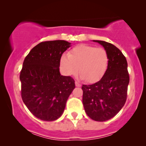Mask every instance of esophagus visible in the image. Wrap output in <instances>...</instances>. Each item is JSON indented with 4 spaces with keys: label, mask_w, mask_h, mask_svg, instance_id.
Instances as JSON below:
<instances>
[{
    "label": "esophagus",
    "mask_w": 146,
    "mask_h": 146,
    "mask_svg": "<svg viewBox=\"0 0 146 146\" xmlns=\"http://www.w3.org/2000/svg\"><path fill=\"white\" fill-rule=\"evenodd\" d=\"M75 86H76L77 87H80L81 86V84H80V83L78 82H77V81H75Z\"/></svg>",
    "instance_id": "esophagus-1"
}]
</instances>
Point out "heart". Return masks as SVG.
Returning <instances> with one entry per match:
<instances>
[{"label":"heart","mask_w":146,"mask_h":146,"mask_svg":"<svg viewBox=\"0 0 146 146\" xmlns=\"http://www.w3.org/2000/svg\"><path fill=\"white\" fill-rule=\"evenodd\" d=\"M109 56L105 48L87 44L75 46L60 58V67L66 75L73 76L78 72L81 78L88 83L100 81L105 75Z\"/></svg>","instance_id":"b5f03b06"}]
</instances>
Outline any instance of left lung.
<instances>
[{"instance_id": "left-lung-1", "label": "left lung", "mask_w": 146, "mask_h": 146, "mask_svg": "<svg viewBox=\"0 0 146 146\" xmlns=\"http://www.w3.org/2000/svg\"><path fill=\"white\" fill-rule=\"evenodd\" d=\"M98 42L109 56L108 68L100 81L83 85L82 102L85 112L93 120L105 121L115 117L126 101L129 84L128 63L121 51L115 45L102 40Z\"/></svg>"}]
</instances>
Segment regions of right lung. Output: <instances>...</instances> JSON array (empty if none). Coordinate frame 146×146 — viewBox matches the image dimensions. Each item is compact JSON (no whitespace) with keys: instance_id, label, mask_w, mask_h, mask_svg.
<instances>
[{"instance_id":"obj_1","label":"right lung","mask_w":146,"mask_h":146,"mask_svg":"<svg viewBox=\"0 0 146 146\" xmlns=\"http://www.w3.org/2000/svg\"><path fill=\"white\" fill-rule=\"evenodd\" d=\"M70 46L71 43L65 40L42 42L23 62L20 74L22 99L29 111L42 121L61 117L75 87L71 77L60 73V58Z\"/></svg>"}]
</instances>
